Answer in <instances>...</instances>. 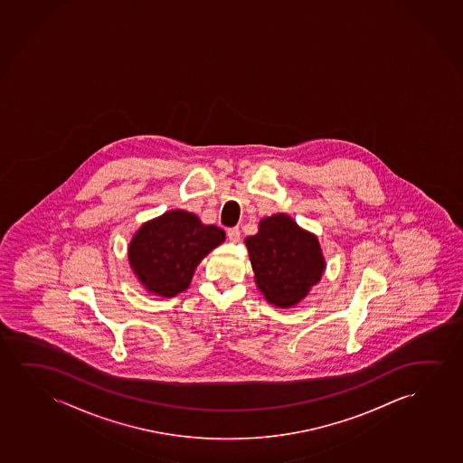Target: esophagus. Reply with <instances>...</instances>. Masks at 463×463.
Segmentation results:
<instances>
[{
    "label": "esophagus",
    "mask_w": 463,
    "mask_h": 463,
    "mask_svg": "<svg viewBox=\"0 0 463 463\" xmlns=\"http://www.w3.org/2000/svg\"><path fill=\"white\" fill-rule=\"evenodd\" d=\"M227 234H229L230 241H233V242H238V241H240L241 236L240 227H232V229L227 230Z\"/></svg>",
    "instance_id": "1"
}]
</instances>
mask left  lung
<instances>
[{
  "instance_id": "1",
  "label": "left lung",
  "mask_w": 463,
  "mask_h": 463,
  "mask_svg": "<svg viewBox=\"0 0 463 463\" xmlns=\"http://www.w3.org/2000/svg\"><path fill=\"white\" fill-rule=\"evenodd\" d=\"M246 244L255 282L278 307H291L306 298L325 269L318 240L285 214L263 219Z\"/></svg>"
}]
</instances>
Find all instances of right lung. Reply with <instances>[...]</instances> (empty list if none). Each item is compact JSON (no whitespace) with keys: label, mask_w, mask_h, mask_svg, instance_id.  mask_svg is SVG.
Masks as SVG:
<instances>
[{"label":"right lung","mask_w":463,"mask_h":463,"mask_svg":"<svg viewBox=\"0 0 463 463\" xmlns=\"http://www.w3.org/2000/svg\"><path fill=\"white\" fill-rule=\"evenodd\" d=\"M223 240L225 233L216 225H203L187 211H168L143 223L130 241V266L146 290L176 297L189 287L202 259Z\"/></svg>","instance_id":"right-lung-1"}]
</instances>
